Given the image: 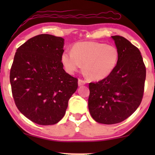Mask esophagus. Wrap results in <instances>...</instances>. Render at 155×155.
<instances>
[{
  "instance_id": "1",
  "label": "esophagus",
  "mask_w": 155,
  "mask_h": 155,
  "mask_svg": "<svg viewBox=\"0 0 155 155\" xmlns=\"http://www.w3.org/2000/svg\"><path fill=\"white\" fill-rule=\"evenodd\" d=\"M86 84V82L84 80H82L81 79L78 80V86H82Z\"/></svg>"
}]
</instances>
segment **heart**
I'll list each match as a JSON object with an SVG mask.
<instances>
[{"instance_id": "obj_1", "label": "heart", "mask_w": 155, "mask_h": 155, "mask_svg": "<svg viewBox=\"0 0 155 155\" xmlns=\"http://www.w3.org/2000/svg\"><path fill=\"white\" fill-rule=\"evenodd\" d=\"M119 50L114 45L96 41H81L75 44L71 51H65L61 61L65 71L74 73L81 68L91 80H101L107 78L117 67Z\"/></svg>"}]
</instances>
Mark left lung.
I'll return each instance as SVG.
<instances>
[{
  "mask_svg": "<svg viewBox=\"0 0 155 155\" xmlns=\"http://www.w3.org/2000/svg\"><path fill=\"white\" fill-rule=\"evenodd\" d=\"M120 52L117 67L109 76L89 84L88 108L99 124H115L132 115L143 97L146 68L140 51L128 39L112 36Z\"/></svg>",
  "mask_w": 155,
  "mask_h": 155,
  "instance_id": "obj_1",
  "label": "left lung"
}]
</instances>
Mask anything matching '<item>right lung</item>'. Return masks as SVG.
<instances>
[{"label":"right lung","instance_id":"right-lung-1","mask_svg":"<svg viewBox=\"0 0 155 155\" xmlns=\"http://www.w3.org/2000/svg\"><path fill=\"white\" fill-rule=\"evenodd\" d=\"M64 39L35 36L15 53L10 73L12 97L21 113L39 125L56 124L78 89V79L63 68Z\"/></svg>","mask_w":155,"mask_h":155}]
</instances>
